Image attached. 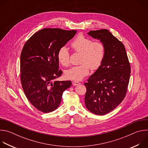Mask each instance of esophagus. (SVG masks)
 <instances>
[{
	"label": "esophagus",
	"mask_w": 148,
	"mask_h": 148,
	"mask_svg": "<svg viewBox=\"0 0 148 148\" xmlns=\"http://www.w3.org/2000/svg\"><path fill=\"white\" fill-rule=\"evenodd\" d=\"M73 84L74 86H78V85H79L80 84V83L79 82H78V81H73Z\"/></svg>",
	"instance_id": "34e87169"
}]
</instances>
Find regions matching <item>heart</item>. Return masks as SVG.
I'll return each instance as SVG.
<instances>
[{
    "label": "heart",
    "instance_id": "obj_1",
    "mask_svg": "<svg viewBox=\"0 0 148 148\" xmlns=\"http://www.w3.org/2000/svg\"><path fill=\"white\" fill-rule=\"evenodd\" d=\"M71 47L75 52L81 53V64L74 66L66 71L65 76L68 79L81 80L89 74L90 68L95 70L101 65L105 53V46L101 41H93L90 38L79 35L71 42ZM57 58L62 66L68 67L70 65V54L66 47L60 48Z\"/></svg>",
    "mask_w": 148,
    "mask_h": 148
}]
</instances>
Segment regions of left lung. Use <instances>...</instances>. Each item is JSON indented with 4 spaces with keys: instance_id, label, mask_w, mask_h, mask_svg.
<instances>
[{
    "instance_id": "obj_1",
    "label": "left lung",
    "mask_w": 148,
    "mask_h": 148,
    "mask_svg": "<svg viewBox=\"0 0 148 148\" xmlns=\"http://www.w3.org/2000/svg\"><path fill=\"white\" fill-rule=\"evenodd\" d=\"M88 34L100 40L105 47L103 60L84 83L86 108L98 115L107 114L122 102L130 81L131 66L124 45L107 29L92 30Z\"/></svg>"
}]
</instances>
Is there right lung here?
Segmentation results:
<instances>
[{"mask_svg":"<svg viewBox=\"0 0 148 148\" xmlns=\"http://www.w3.org/2000/svg\"><path fill=\"white\" fill-rule=\"evenodd\" d=\"M76 30L45 28L26 42L20 55V79L30 102L44 113L53 111L61 103L71 81H55L60 77L58 51L76 34Z\"/></svg>","mask_w":148,"mask_h":148,"instance_id":"obj_1","label":"right lung"}]
</instances>
